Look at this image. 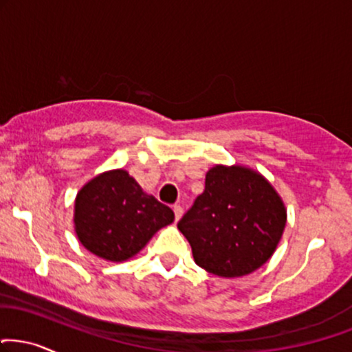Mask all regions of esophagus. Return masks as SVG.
I'll use <instances>...</instances> for the list:
<instances>
[{
    "mask_svg": "<svg viewBox=\"0 0 352 352\" xmlns=\"http://www.w3.org/2000/svg\"><path fill=\"white\" fill-rule=\"evenodd\" d=\"M173 213H175V221H179V219L182 218V214H184V208L182 206H173Z\"/></svg>",
    "mask_w": 352,
    "mask_h": 352,
    "instance_id": "esophagus-1",
    "label": "esophagus"
}]
</instances>
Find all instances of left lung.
Masks as SVG:
<instances>
[{
    "mask_svg": "<svg viewBox=\"0 0 352 352\" xmlns=\"http://www.w3.org/2000/svg\"><path fill=\"white\" fill-rule=\"evenodd\" d=\"M285 224V203L262 173L239 164H217L206 172L205 192L177 226L192 245L197 265L234 278L272 257Z\"/></svg>",
    "mask_w": 352,
    "mask_h": 352,
    "instance_id": "left-lung-1",
    "label": "left lung"
}]
</instances>
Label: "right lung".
Instances as JSON below:
<instances>
[{"mask_svg": "<svg viewBox=\"0 0 352 352\" xmlns=\"http://www.w3.org/2000/svg\"><path fill=\"white\" fill-rule=\"evenodd\" d=\"M168 206L146 193L124 168L98 173L75 197V234L100 259L124 262L173 223Z\"/></svg>", "mask_w": 352, "mask_h": 352, "instance_id": "add662e5", "label": "right lung"}]
</instances>
